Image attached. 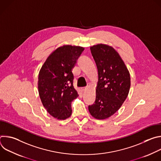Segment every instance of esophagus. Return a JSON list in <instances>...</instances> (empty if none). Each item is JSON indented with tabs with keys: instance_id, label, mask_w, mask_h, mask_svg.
<instances>
[{
	"instance_id": "34e87169",
	"label": "esophagus",
	"mask_w": 161,
	"mask_h": 161,
	"mask_svg": "<svg viewBox=\"0 0 161 161\" xmlns=\"http://www.w3.org/2000/svg\"><path fill=\"white\" fill-rule=\"evenodd\" d=\"M88 87H89V86H87V87H83V88H81V91H82V92L85 91V90H86Z\"/></svg>"
}]
</instances>
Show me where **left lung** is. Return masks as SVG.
<instances>
[{
  "label": "left lung",
  "instance_id": "obj_1",
  "mask_svg": "<svg viewBox=\"0 0 161 161\" xmlns=\"http://www.w3.org/2000/svg\"><path fill=\"white\" fill-rule=\"evenodd\" d=\"M98 70L96 98L88 106L90 114L98 120L115 113L126 99L130 86V74L119 53L111 46L98 44L90 47Z\"/></svg>",
  "mask_w": 161,
  "mask_h": 161
}]
</instances>
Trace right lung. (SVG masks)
<instances>
[{"label": "right lung", "mask_w": 161, "mask_h": 161, "mask_svg": "<svg viewBox=\"0 0 161 161\" xmlns=\"http://www.w3.org/2000/svg\"><path fill=\"white\" fill-rule=\"evenodd\" d=\"M84 50L78 46L64 45L48 56L39 71L37 85L41 101L58 120L71 117V102L79 96L73 86L72 69Z\"/></svg>", "instance_id": "add662e5"}]
</instances>
